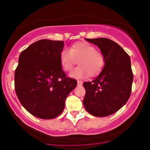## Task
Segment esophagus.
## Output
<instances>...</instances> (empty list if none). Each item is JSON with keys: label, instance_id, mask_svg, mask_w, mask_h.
Masks as SVG:
<instances>
[{"label": "esophagus", "instance_id": "esophagus-1", "mask_svg": "<svg viewBox=\"0 0 150 150\" xmlns=\"http://www.w3.org/2000/svg\"><path fill=\"white\" fill-rule=\"evenodd\" d=\"M78 86H82L83 82H82V81H78Z\"/></svg>", "mask_w": 150, "mask_h": 150}]
</instances>
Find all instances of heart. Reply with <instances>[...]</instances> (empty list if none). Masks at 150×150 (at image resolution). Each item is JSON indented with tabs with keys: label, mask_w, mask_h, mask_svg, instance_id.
Masks as SVG:
<instances>
[{
	"label": "heart",
	"mask_w": 150,
	"mask_h": 150,
	"mask_svg": "<svg viewBox=\"0 0 150 150\" xmlns=\"http://www.w3.org/2000/svg\"><path fill=\"white\" fill-rule=\"evenodd\" d=\"M59 60L62 67L65 71L71 70L78 60L79 66L69 74L74 78H86L88 75L96 76L101 72L105 62L104 54L87 42H78L72 44L69 50L62 49Z\"/></svg>",
	"instance_id": "obj_1"
}]
</instances>
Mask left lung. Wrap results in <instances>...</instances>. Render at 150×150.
Returning a JSON list of instances; mask_svg holds the SVG:
<instances>
[{"instance_id":"left-lung-1","label":"left lung","mask_w":150,"mask_h":150,"mask_svg":"<svg viewBox=\"0 0 150 150\" xmlns=\"http://www.w3.org/2000/svg\"><path fill=\"white\" fill-rule=\"evenodd\" d=\"M86 40L100 48L105 64L96 79L83 83L86 95L83 104L92 115L105 117L118 111L131 96L134 75L130 57L122 47L108 38Z\"/></svg>"}]
</instances>
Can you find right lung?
<instances>
[{
  "instance_id": "1",
  "label": "right lung",
  "mask_w": 150,
  "mask_h": 150,
  "mask_svg": "<svg viewBox=\"0 0 150 150\" xmlns=\"http://www.w3.org/2000/svg\"><path fill=\"white\" fill-rule=\"evenodd\" d=\"M64 42L38 40L22 51L15 69L14 88L22 105L41 119L59 115L77 81L62 69L59 54Z\"/></svg>"
}]
</instances>
